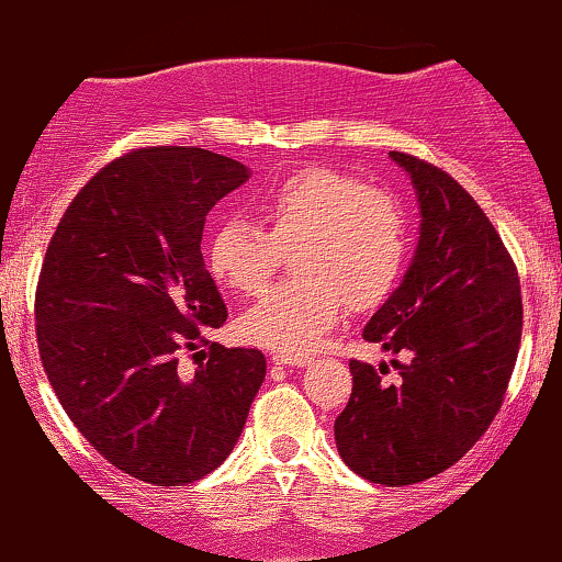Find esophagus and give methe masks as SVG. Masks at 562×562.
Here are the masks:
<instances>
[{
    "label": "esophagus",
    "instance_id": "1",
    "mask_svg": "<svg viewBox=\"0 0 562 562\" xmlns=\"http://www.w3.org/2000/svg\"><path fill=\"white\" fill-rule=\"evenodd\" d=\"M272 362L280 367H306L312 364L308 353H272Z\"/></svg>",
    "mask_w": 562,
    "mask_h": 562
}]
</instances>
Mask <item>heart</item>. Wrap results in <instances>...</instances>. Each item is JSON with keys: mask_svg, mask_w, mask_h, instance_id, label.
<instances>
[{"mask_svg": "<svg viewBox=\"0 0 562 562\" xmlns=\"http://www.w3.org/2000/svg\"><path fill=\"white\" fill-rule=\"evenodd\" d=\"M267 224L227 218L211 232L205 263L218 285L259 293L293 248L299 280L277 285L240 317L250 344L280 353H306L351 306L370 308L389 299L406 256V224L389 192L353 173L308 166L254 195Z\"/></svg>", "mask_w": 562, "mask_h": 562, "instance_id": "b5f03b06", "label": "heart"}]
</instances>
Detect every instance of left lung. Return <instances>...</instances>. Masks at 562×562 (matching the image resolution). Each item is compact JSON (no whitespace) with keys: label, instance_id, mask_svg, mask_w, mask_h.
<instances>
[{"label":"left lung","instance_id":"1","mask_svg":"<svg viewBox=\"0 0 562 562\" xmlns=\"http://www.w3.org/2000/svg\"><path fill=\"white\" fill-rule=\"evenodd\" d=\"M420 203V240L402 285L364 340L406 351L389 367L351 359V398L335 420L348 468L385 486L434 479L468 454L499 412L524 330L518 269L470 192L428 160L391 150Z\"/></svg>","mask_w":562,"mask_h":562}]
</instances>
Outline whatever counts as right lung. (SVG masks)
<instances>
[{
  "instance_id": "add662e5",
  "label": "right lung",
  "mask_w": 562,
  "mask_h": 562,
  "mask_svg": "<svg viewBox=\"0 0 562 562\" xmlns=\"http://www.w3.org/2000/svg\"><path fill=\"white\" fill-rule=\"evenodd\" d=\"M250 171L203 147H139L81 187L36 285L44 372L70 423L132 479L184 486L235 449L259 393V348L211 344L227 322L200 254L205 216ZM200 353V351H198Z\"/></svg>"
}]
</instances>
